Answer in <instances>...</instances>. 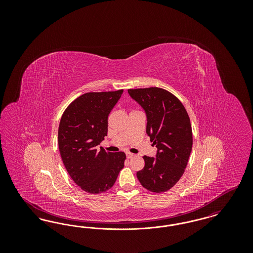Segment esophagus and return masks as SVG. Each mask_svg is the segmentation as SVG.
<instances>
[{
    "label": "esophagus",
    "mask_w": 253,
    "mask_h": 253,
    "mask_svg": "<svg viewBox=\"0 0 253 253\" xmlns=\"http://www.w3.org/2000/svg\"><path fill=\"white\" fill-rule=\"evenodd\" d=\"M134 157V155L133 154H131V153H126V157L128 158V159H131L132 157Z\"/></svg>",
    "instance_id": "obj_1"
}]
</instances>
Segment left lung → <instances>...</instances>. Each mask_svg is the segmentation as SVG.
<instances>
[{"instance_id": "left-lung-1", "label": "left lung", "mask_w": 253, "mask_h": 253, "mask_svg": "<svg viewBox=\"0 0 253 253\" xmlns=\"http://www.w3.org/2000/svg\"><path fill=\"white\" fill-rule=\"evenodd\" d=\"M128 93L144 109L146 132L157 148V158L143 157L144 168L136 172L137 179L150 192H167L183 175L192 152L189 115L180 100L165 89H129Z\"/></svg>"}]
</instances>
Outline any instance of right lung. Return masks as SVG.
<instances>
[{
	"label": "right lung",
	"mask_w": 253,
	"mask_h": 253,
	"mask_svg": "<svg viewBox=\"0 0 253 253\" xmlns=\"http://www.w3.org/2000/svg\"><path fill=\"white\" fill-rule=\"evenodd\" d=\"M123 90L90 92L77 97L60 119L58 143L60 157L73 181L86 193L111 189L124 167L123 152L96 148L108 132L110 112Z\"/></svg>",
	"instance_id": "1"
}]
</instances>
